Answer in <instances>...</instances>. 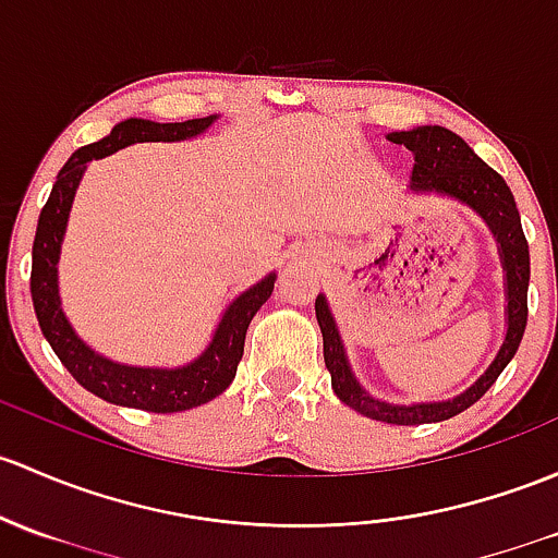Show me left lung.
<instances>
[{
  "mask_svg": "<svg viewBox=\"0 0 558 558\" xmlns=\"http://www.w3.org/2000/svg\"><path fill=\"white\" fill-rule=\"evenodd\" d=\"M392 144H403L414 155L412 168V190L414 192H436L447 195L451 201L473 208L481 219L486 221L497 240L500 251L502 272H506V299H508V331L506 342L497 350L495 361L489 363L484 374L460 396L449 401L430 403H387L372 398L361 385H357L353 368H350L348 355H344L342 337H339L337 320L324 294L315 299V315H318L320 333H324V357L326 368L331 372V387L342 403L361 412L363 417H372L387 425H425V422H441L465 412L468 407L478 401L495 379L500 377L502 368L511 363L519 350L521 337L526 328V289H530V245H526L524 230H521L519 208H515L513 192L508 190L506 179L486 166L484 160L465 144L457 133L441 125H422L414 131L390 133L387 136Z\"/></svg>",
  "mask_w": 558,
  "mask_h": 558,
  "instance_id": "8db88e82",
  "label": "left lung"
}]
</instances>
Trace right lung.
<instances>
[{"mask_svg":"<svg viewBox=\"0 0 558 558\" xmlns=\"http://www.w3.org/2000/svg\"><path fill=\"white\" fill-rule=\"evenodd\" d=\"M214 120L216 114L186 122H151L138 120V117L120 122V125L111 128L107 138L82 146L69 157L66 166L58 173L56 184H52L43 214H39L32 248V299L39 328H43L45 339L50 342L52 353L61 357L63 366L69 368V374L93 396L117 403V407L171 414L186 412V409H195L221 396L232 385L238 363L243 357L245 331H248L251 318L259 313V307L275 289V272H269L259 283L251 286L238 299H232V304L225 310L219 326H216L208 348L192 363L175 368L128 366V363H117L98 355L96 350L82 342L61 310L58 259H61V243L63 232H66L69 210H72L74 203V192H77L87 162L101 160V157L114 155L117 149L141 144V141L195 138L203 131H208Z\"/></svg>","mask_w":558,"mask_h":558,"instance_id":"obj_1","label":"right lung"}]
</instances>
